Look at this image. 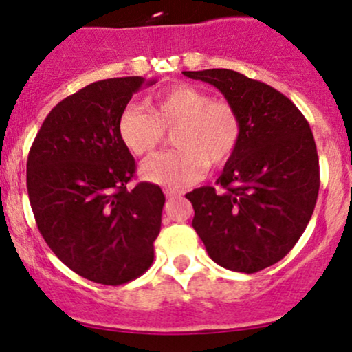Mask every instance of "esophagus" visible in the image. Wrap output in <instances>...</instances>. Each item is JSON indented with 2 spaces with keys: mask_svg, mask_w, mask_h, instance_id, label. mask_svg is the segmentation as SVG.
I'll use <instances>...</instances> for the list:
<instances>
[{
  "mask_svg": "<svg viewBox=\"0 0 352 352\" xmlns=\"http://www.w3.org/2000/svg\"><path fill=\"white\" fill-rule=\"evenodd\" d=\"M182 195H184V192H182V190L165 188V197H167V199H177V197H182Z\"/></svg>",
  "mask_w": 352,
  "mask_h": 352,
  "instance_id": "34e87169",
  "label": "esophagus"
}]
</instances>
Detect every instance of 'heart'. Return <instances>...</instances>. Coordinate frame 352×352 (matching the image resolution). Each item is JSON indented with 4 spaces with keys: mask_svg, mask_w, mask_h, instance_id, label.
Instances as JSON below:
<instances>
[{
    "mask_svg": "<svg viewBox=\"0 0 352 352\" xmlns=\"http://www.w3.org/2000/svg\"><path fill=\"white\" fill-rule=\"evenodd\" d=\"M172 131L177 148L147 160L140 175L167 187H188L212 167H223L241 142V120L227 100L212 99L192 84H173L147 100V111L127 106L117 122L122 144L137 157H148Z\"/></svg>",
    "mask_w": 352,
    "mask_h": 352,
    "instance_id": "b5f03b06",
    "label": "heart"
}]
</instances>
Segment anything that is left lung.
Here are the masks:
<instances>
[{"label": "left lung", "mask_w": 352, "mask_h": 352, "mask_svg": "<svg viewBox=\"0 0 352 352\" xmlns=\"http://www.w3.org/2000/svg\"><path fill=\"white\" fill-rule=\"evenodd\" d=\"M215 86L241 120V142L215 187L187 193L215 263L256 273L285 258L308 227L319 192V160L308 120L268 84L232 69L184 71Z\"/></svg>", "instance_id": "left-lung-1"}]
</instances>
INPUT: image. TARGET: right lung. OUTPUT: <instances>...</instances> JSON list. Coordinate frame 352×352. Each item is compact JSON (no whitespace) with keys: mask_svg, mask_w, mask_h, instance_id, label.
<instances>
[{"mask_svg":"<svg viewBox=\"0 0 352 352\" xmlns=\"http://www.w3.org/2000/svg\"><path fill=\"white\" fill-rule=\"evenodd\" d=\"M140 76L92 82L63 99L28 155V195L47 246L67 268L100 285H124L151 268L165 197L159 185L129 190L135 160L117 122Z\"/></svg>","mask_w":352,"mask_h":352,"instance_id":"obj_1","label":"right lung"}]
</instances>
